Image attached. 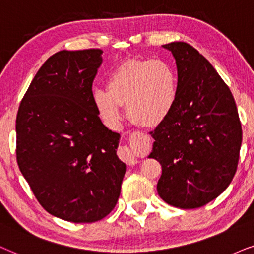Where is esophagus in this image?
I'll return each mask as SVG.
<instances>
[{
	"label": "esophagus",
	"mask_w": 254,
	"mask_h": 254,
	"mask_svg": "<svg viewBox=\"0 0 254 254\" xmlns=\"http://www.w3.org/2000/svg\"><path fill=\"white\" fill-rule=\"evenodd\" d=\"M121 157L127 165H130V166H133V165L137 164V159L132 153H131L129 147L123 146L121 148Z\"/></svg>",
	"instance_id": "34e87169"
}]
</instances>
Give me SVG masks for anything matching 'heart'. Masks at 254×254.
<instances>
[{
	"label": "heart",
	"instance_id": "heart-1",
	"mask_svg": "<svg viewBox=\"0 0 254 254\" xmlns=\"http://www.w3.org/2000/svg\"><path fill=\"white\" fill-rule=\"evenodd\" d=\"M178 99V77L173 67L162 59H131L122 63L109 75L107 92L93 95L100 116L108 124L122 121V104L130 117L144 127L160 124L173 110Z\"/></svg>",
	"mask_w": 254,
	"mask_h": 254
}]
</instances>
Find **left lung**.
I'll list each match as a JSON object with an SVG mask.
<instances>
[{"label": "left lung", "mask_w": 254, "mask_h": 254, "mask_svg": "<svg viewBox=\"0 0 254 254\" xmlns=\"http://www.w3.org/2000/svg\"><path fill=\"white\" fill-rule=\"evenodd\" d=\"M178 68V99L152 131L150 158L160 162L158 194L166 203L196 209L228 188L237 171L242 125L229 87L197 50L184 42L162 45Z\"/></svg>", "instance_id": "1"}]
</instances>
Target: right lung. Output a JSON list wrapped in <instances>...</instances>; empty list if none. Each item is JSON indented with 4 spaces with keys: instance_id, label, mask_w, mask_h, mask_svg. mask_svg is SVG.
Segmentation results:
<instances>
[{
    "instance_id": "right-lung-1",
    "label": "right lung",
    "mask_w": 254,
    "mask_h": 254,
    "mask_svg": "<svg viewBox=\"0 0 254 254\" xmlns=\"http://www.w3.org/2000/svg\"><path fill=\"white\" fill-rule=\"evenodd\" d=\"M103 51H60L44 63L16 118V158L40 205L73 223L109 215L127 166L116 150L120 133L103 125L93 81Z\"/></svg>"
}]
</instances>
